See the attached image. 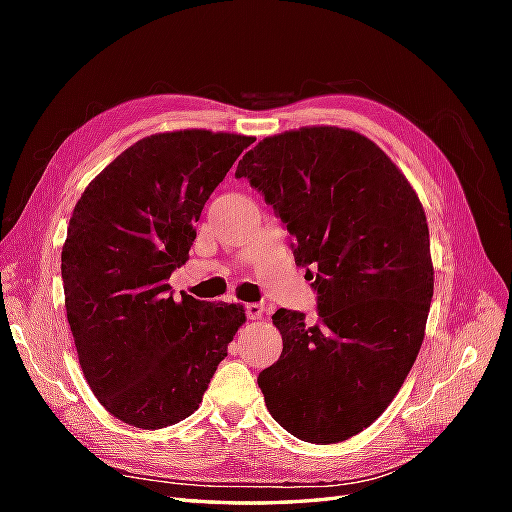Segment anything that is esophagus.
<instances>
[{
  "instance_id": "obj_1",
  "label": "esophagus",
  "mask_w": 512,
  "mask_h": 512,
  "mask_svg": "<svg viewBox=\"0 0 512 512\" xmlns=\"http://www.w3.org/2000/svg\"><path fill=\"white\" fill-rule=\"evenodd\" d=\"M246 317L248 319H262L264 317V306L262 303H246Z\"/></svg>"
}]
</instances>
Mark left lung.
I'll return each instance as SVG.
<instances>
[{"instance_id":"left-lung-1","label":"left lung","mask_w":512,"mask_h":512,"mask_svg":"<svg viewBox=\"0 0 512 512\" xmlns=\"http://www.w3.org/2000/svg\"><path fill=\"white\" fill-rule=\"evenodd\" d=\"M235 176L273 204L297 266L317 270L319 323L273 314L284 352L257 378L266 407L299 440L343 442L389 407L420 352L433 297L427 215L385 151L352 129L268 136Z\"/></svg>"}]
</instances>
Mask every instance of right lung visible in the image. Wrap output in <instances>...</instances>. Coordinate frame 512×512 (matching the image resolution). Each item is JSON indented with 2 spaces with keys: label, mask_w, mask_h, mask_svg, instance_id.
I'll list each match as a JSON object with an SVG mask.
<instances>
[{
  "label": "right lung",
  "mask_w": 512,
  "mask_h": 512,
  "mask_svg": "<svg viewBox=\"0 0 512 512\" xmlns=\"http://www.w3.org/2000/svg\"><path fill=\"white\" fill-rule=\"evenodd\" d=\"M250 136L182 129L125 149L83 191L61 253L65 312L94 396L114 418L162 429L200 407L239 303L173 299L195 222Z\"/></svg>",
  "instance_id": "add662e5"
}]
</instances>
